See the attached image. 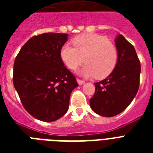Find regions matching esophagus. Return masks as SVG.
Wrapping results in <instances>:
<instances>
[{"label":"esophagus","mask_w":153,"mask_h":153,"mask_svg":"<svg viewBox=\"0 0 153 153\" xmlns=\"http://www.w3.org/2000/svg\"><path fill=\"white\" fill-rule=\"evenodd\" d=\"M77 82H78V83H79V85H82V84L85 83V82H84L83 80H81V79H77Z\"/></svg>","instance_id":"obj_1"}]
</instances>
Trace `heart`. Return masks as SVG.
<instances>
[{"mask_svg": "<svg viewBox=\"0 0 153 153\" xmlns=\"http://www.w3.org/2000/svg\"><path fill=\"white\" fill-rule=\"evenodd\" d=\"M72 44L74 47L64 44L60 49V58L69 69L75 70L84 60L86 63L80 71L82 74L104 79L116 67L118 51L105 36L84 33L74 37Z\"/></svg>", "mask_w": 153, "mask_h": 153, "instance_id": "heart-1", "label": "heart"}]
</instances>
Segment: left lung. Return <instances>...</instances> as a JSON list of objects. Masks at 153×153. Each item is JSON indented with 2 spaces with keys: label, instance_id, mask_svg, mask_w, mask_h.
I'll return each instance as SVG.
<instances>
[{
  "label": "left lung",
  "instance_id": "1",
  "mask_svg": "<svg viewBox=\"0 0 153 153\" xmlns=\"http://www.w3.org/2000/svg\"><path fill=\"white\" fill-rule=\"evenodd\" d=\"M118 60L106 79L95 82V93L90 99L91 109L103 117L117 115L128 106L140 85V63L135 48L122 35L115 39Z\"/></svg>",
  "mask_w": 153,
  "mask_h": 153
}]
</instances>
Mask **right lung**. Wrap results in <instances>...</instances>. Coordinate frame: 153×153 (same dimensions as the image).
Here are the masks:
<instances>
[{"label": "right lung", "instance_id": "1", "mask_svg": "<svg viewBox=\"0 0 153 153\" xmlns=\"http://www.w3.org/2000/svg\"><path fill=\"white\" fill-rule=\"evenodd\" d=\"M68 35L48 32L32 37L13 65V85L23 106L39 121H55L69 108L70 96L79 86L64 66L60 49Z\"/></svg>", "mask_w": 153, "mask_h": 153}]
</instances>
